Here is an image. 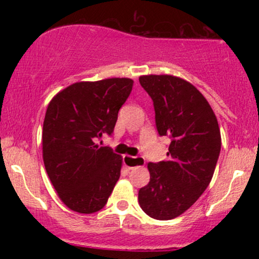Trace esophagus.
<instances>
[{
    "instance_id": "1",
    "label": "esophagus",
    "mask_w": 259,
    "mask_h": 259,
    "mask_svg": "<svg viewBox=\"0 0 259 259\" xmlns=\"http://www.w3.org/2000/svg\"><path fill=\"white\" fill-rule=\"evenodd\" d=\"M124 165L127 169H134L142 167L145 164V159L142 157H133V156H124L123 157Z\"/></svg>"
}]
</instances>
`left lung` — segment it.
<instances>
[{"label":"left lung","instance_id":"8db88e82","mask_svg":"<svg viewBox=\"0 0 259 259\" xmlns=\"http://www.w3.org/2000/svg\"><path fill=\"white\" fill-rule=\"evenodd\" d=\"M140 84L153 101L156 126L169 136L165 160L148 163L150 183L139 203L157 221L174 219L189 209L209 185L222 138L212 107L191 82L174 75H142Z\"/></svg>","mask_w":259,"mask_h":259}]
</instances>
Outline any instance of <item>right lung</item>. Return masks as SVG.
<instances>
[{"label":"right lung","instance_id":"obj_1","mask_svg":"<svg viewBox=\"0 0 259 259\" xmlns=\"http://www.w3.org/2000/svg\"><path fill=\"white\" fill-rule=\"evenodd\" d=\"M133 84L129 78L74 82L49 103L44 164L58 197L74 212L102 209L119 179L121 156L96 141L113 133Z\"/></svg>","mask_w":259,"mask_h":259}]
</instances>
